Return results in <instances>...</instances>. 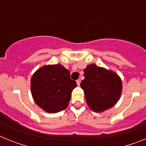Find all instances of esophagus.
<instances>
[{
  "instance_id": "1",
  "label": "esophagus",
  "mask_w": 146,
  "mask_h": 146,
  "mask_svg": "<svg viewBox=\"0 0 146 146\" xmlns=\"http://www.w3.org/2000/svg\"><path fill=\"white\" fill-rule=\"evenodd\" d=\"M77 86H80V80H77Z\"/></svg>"
}]
</instances>
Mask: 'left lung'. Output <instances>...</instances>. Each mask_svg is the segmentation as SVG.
<instances>
[{
	"label": "left lung",
	"instance_id": "1",
	"mask_svg": "<svg viewBox=\"0 0 146 146\" xmlns=\"http://www.w3.org/2000/svg\"><path fill=\"white\" fill-rule=\"evenodd\" d=\"M83 71L85 79L80 86L89 108L102 113L114 106L122 92V81L118 74L94 64Z\"/></svg>",
	"mask_w": 146,
	"mask_h": 146
}]
</instances>
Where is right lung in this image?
<instances>
[{
	"instance_id": "1",
	"label": "right lung",
	"mask_w": 146,
	"mask_h": 146,
	"mask_svg": "<svg viewBox=\"0 0 146 146\" xmlns=\"http://www.w3.org/2000/svg\"><path fill=\"white\" fill-rule=\"evenodd\" d=\"M76 87L77 83L71 79L69 71L60 64L41 67L31 80L33 100L40 108L50 113L65 110Z\"/></svg>"
}]
</instances>
